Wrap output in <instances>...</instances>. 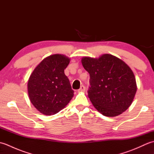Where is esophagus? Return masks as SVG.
Returning a JSON list of instances; mask_svg holds the SVG:
<instances>
[{
    "label": "esophagus",
    "mask_w": 154,
    "mask_h": 154,
    "mask_svg": "<svg viewBox=\"0 0 154 154\" xmlns=\"http://www.w3.org/2000/svg\"><path fill=\"white\" fill-rule=\"evenodd\" d=\"M78 91H79V92H85V87L84 85H81L80 89L78 90Z\"/></svg>",
    "instance_id": "obj_1"
}]
</instances>
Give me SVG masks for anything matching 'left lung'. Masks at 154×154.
<instances>
[{
  "label": "left lung",
  "mask_w": 154,
  "mask_h": 154,
  "mask_svg": "<svg viewBox=\"0 0 154 154\" xmlns=\"http://www.w3.org/2000/svg\"><path fill=\"white\" fill-rule=\"evenodd\" d=\"M81 62L90 75L87 93L94 108L109 117L127 110L137 91L134 75L128 65L110 54L98 59L84 57Z\"/></svg>",
  "instance_id": "left-lung-1"
}]
</instances>
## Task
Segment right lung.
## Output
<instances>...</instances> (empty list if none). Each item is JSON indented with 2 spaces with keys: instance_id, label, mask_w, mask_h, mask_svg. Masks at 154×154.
<instances>
[{
  "instance_id": "obj_1",
  "label": "right lung",
  "mask_w": 154,
  "mask_h": 154,
  "mask_svg": "<svg viewBox=\"0 0 154 154\" xmlns=\"http://www.w3.org/2000/svg\"><path fill=\"white\" fill-rule=\"evenodd\" d=\"M69 63L65 55L55 54L42 61L35 68L28 82L30 100L38 110L45 115L60 112L74 95L64 69Z\"/></svg>"
}]
</instances>
